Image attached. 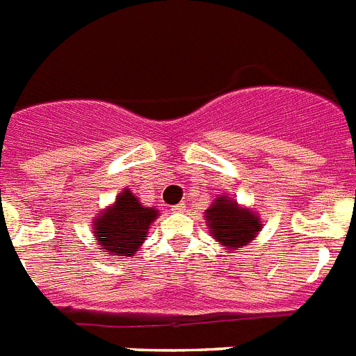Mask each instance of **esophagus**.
<instances>
[{"mask_svg": "<svg viewBox=\"0 0 356 356\" xmlns=\"http://www.w3.org/2000/svg\"><path fill=\"white\" fill-rule=\"evenodd\" d=\"M172 211H175V212H184V211H185L184 203H180V205H176V207L172 209Z\"/></svg>", "mask_w": 356, "mask_h": 356, "instance_id": "34e87169", "label": "esophagus"}]
</instances>
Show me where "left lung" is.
Returning a JSON list of instances; mask_svg holds the SVG:
<instances>
[{
	"mask_svg": "<svg viewBox=\"0 0 356 356\" xmlns=\"http://www.w3.org/2000/svg\"><path fill=\"white\" fill-rule=\"evenodd\" d=\"M205 223L212 238L230 252L247 247L263 229L259 214L250 209L239 207L238 202L230 200L229 196L214 200L205 212Z\"/></svg>",
	"mask_w": 356,
	"mask_h": 356,
	"instance_id": "left-lung-1",
	"label": "left lung"
}]
</instances>
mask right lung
I'll return each mask as SVG.
<instances>
[{
  "label": "right lung",
  "instance_id": "add662e5",
  "mask_svg": "<svg viewBox=\"0 0 356 356\" xmlns=\"http://www.w3.org/2000/svg\"><path fill=\"white\" fill-rule=\"evenodd\" d=\"M158 211L144 207L129 189L118 194L111 207L104 209L93 221V234L100 247L111 256H135L147 238L149 225Z\"/></svg>",
  "mask_w": 356,
  "mask_h": 356
}]
</instances>
